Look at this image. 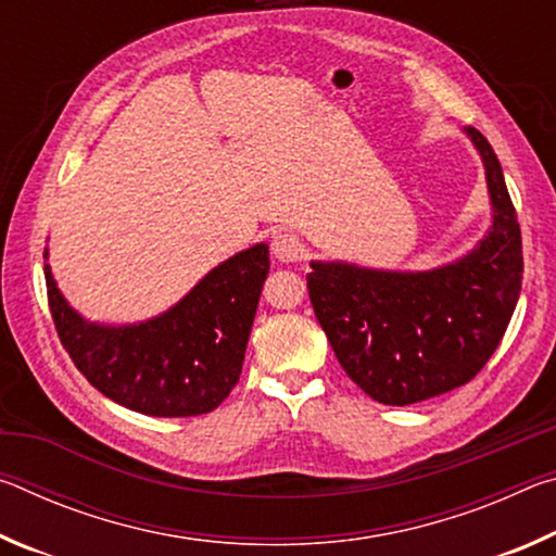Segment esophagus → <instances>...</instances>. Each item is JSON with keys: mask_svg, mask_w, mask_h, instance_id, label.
<instances>
[{"mask_svg": "<svg viewBox=\"0 0 556 556\" xmlns=\"http://www.w3.org/2000/svg\"><path fill=\"white\" fill-rule=\"evenodd\" d=\"M301 240L294 232H279L271 240V255H275L277 262L281 265H289V262H296L301 257Z\"/></svg>", "mask_w": 556, "mask_h": 556, "instance_id": "esophagus-1", "label": "esophagus"}]
</instances>
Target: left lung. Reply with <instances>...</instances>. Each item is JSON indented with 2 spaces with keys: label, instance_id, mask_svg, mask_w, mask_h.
<instances>
[{
  "label": "left lung",
  "instance_id": "8db88e82",
  "mask_svg": "<svg viewBox=\"0 0 556 556\" xmlns=\"http://www.w3.org/2000/svg\"><path fill=\"white\" fill-rule=\"evenodd\" d=\"M485 168L491 228L464 257L425 271L312 260L314 314L357 388L392 407L473 380L491 361L522 289L520 223L501 162L473 127Z\"/></svg>",
  "mask_w": 556,
  "mask_h": 556
}]
</instances>
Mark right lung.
Wrapping results in <instances>:
<instances>
[{
	"label": "right lung",
	"instance_id": "right-lung-1",
	"mask_svg": "<svg viewBox=\"0 0 556 556\" xmlns=\"http://www.w3.org/2000/svg\"><path fill=\"white\" fill-rule=\"evenodd\" d=\"M43 275L55 331L92 388L149 417H199L240 380L269 248L252 244L213 267L164 314L122 326L88 321L61 294L49 265Z\"/></svg>",
	"mask_w": 556,
	"mask_h": 556
}]
</instances>
